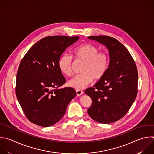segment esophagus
<instances>
[{
  "mask_svg": "<svg viewBox=\"0 0 154 154\" xmlns=\"http://www.w3.org/2000/svg\"><path fill=\"white\" fill-rule=\"evenodd\" d=\"M76 94L77 96H80L83 94V91L81 90H76Z\"/></svg>",
  "mask_w": 154,
  "mask_h": 154,
  "instance_id": "esophagus-1",
  "label": "esophagus"
}]
</instances>
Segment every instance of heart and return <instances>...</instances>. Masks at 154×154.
<instances>
[{"label": "heart", "mask_w": 154, "mask_h": 154, "mask_svg": "<svg viewBox=\"0 0 154 154\" xmlns=\"http://www.w3.org/2000/svg\"><path fill=\"white\" fill-rule=\"evenodd\" d=\"M90 43H82L73 49L74 57L77 60L84 62L82 74L71 79L68 85L77 90H80L88 86L94 79L98 80L105 74L109 65V57L103 52ZM72 58L68 54H62L58 61V68L60 72L66 76L72 75Z\"/></svg>", "instance_id": "1"}]
</instances>
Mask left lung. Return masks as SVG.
Returning a JSON list of instances; mask_svg holds the SVG:
<instances>
[{
  "mask_svg": "<svg viewBox=\"0 0 154 154\" xmlns=\"http://www.w3.org/2000/svg\"><path fill=\"white\" fill-rule=\"evenodd\" d=\"M88 38L105 45L109 55L104 76L85 92L92 101L88 114L98 123H111L126 115L136 98L137 68L129 51L117 39L106 35Z\"/></svg>",
  "mask_w": 154,
  "mask_h": 154,
  "instance_id": "left-lung-1",
  "label": "left lung"
}]
</instances>
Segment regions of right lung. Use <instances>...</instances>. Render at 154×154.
<instances>
[{
    "instance_id": "obj_1",
    "label": "right lung",
    "mask_w": 154,
    "mask_h": 154,
    "mask_svg": "<svg viewBox=\"0 0 154 154\" xmlns=\"http://www.w3.org/2000/svg\"><path fill=\"white\" fill-rule=\"evenodd\" d=\"M79 37L54 35L35 43L22 60L16 77V94L27 119L32 123L49 127L65 115L76 95L72 88H59L66 82L58 68L65 49Z\"/></svg>"
}]
</instances>
